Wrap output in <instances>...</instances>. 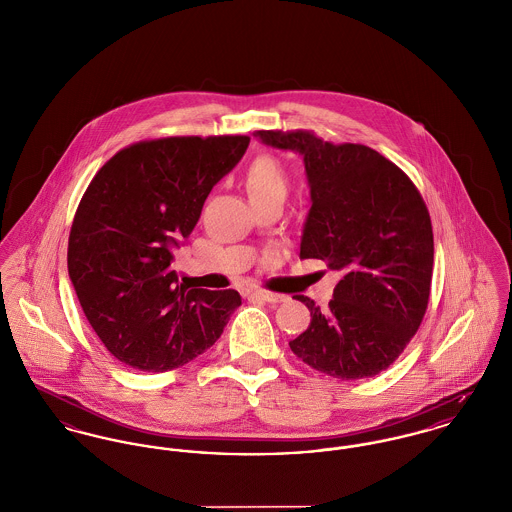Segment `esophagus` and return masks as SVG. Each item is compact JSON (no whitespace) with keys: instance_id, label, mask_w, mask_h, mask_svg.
Wrapping results in <instances>:
<instances>
[{"instance_id":"esophagus-1","label":"esophagus","mask_w":512,"mask_h":512,"mask_svg":"<svg viewBox=\"0 0 512 512\" xmlns=\"http://www.w3.org/2000/svg\"><path fill=\"white\" fill-rule=\"evenodd\" d=\"M248 297H250V299H258V301H264V303H272V305L285 301V295L270 293V291H252Z\"/></svg>"}]
</instances>
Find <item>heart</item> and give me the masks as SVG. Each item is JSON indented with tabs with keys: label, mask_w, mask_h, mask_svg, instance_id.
Returning <instances> with one entry per match:
<instances>
[{
	"label": "heart",
	"mask_w": 512,
	"mask_h": 512,
	"mask_svg": "<svg viewBox=\"0 0 512 512\" xmlns=\"http://www.w3.org/2000/svg\"><path fill=\"white\" fill-rule=\"evenodd\" d=\"M246 192L250 200L275 198V196L285 198L287 174L275 159L262 157L252 163L250 171L246 174Z\"/></svg>",
	"instance_id": "obj_1"
}]
</instances>
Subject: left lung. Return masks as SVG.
Instances as JSON below:
<instances>
[{
  "instance_id": "obj_1",
  "label": "left lung",
  "mask_w": 512,
  "mask_h": 512,
  "mask_svg": "<svg viewBox=\"0 0 512 512\" xmlns=\"http://www.w3.org/2000/svg\"><path fill=\"white\" fill-rule=\"evenodd\" d=\"M303 157L310 209L301 260L340 273L326 310L305 295L310 326L289 341L312 369L359 380L388 369L417 332L431 291L433 227L404 171L367 145H334L310 132H254Z\"/></svg>"
}]
</instances>
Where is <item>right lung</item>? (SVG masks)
Segmentation results:
<instances>
[{
    "label": "right lung",
    "instance_id": "1",
    "mask_svg": "<svg viewBox=\"0 0 512 512\" xmlns=\"http://www.w3.org/2000/svg\"><path fill=\"white\" fill-rule=\"evenodd\" d=\"M248 136L165 137L118 151L75 211L68 272L104 347L163 373L221 336L240 307L235 289H188L172 270L211 188L237 167Z\"/></svg>",
    "mask_w": 512,
    "mask_h": 512
}]
</instances>
